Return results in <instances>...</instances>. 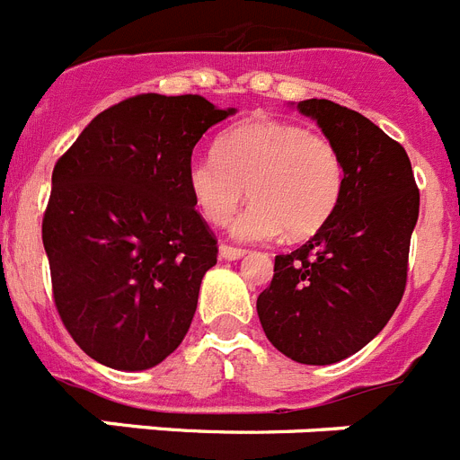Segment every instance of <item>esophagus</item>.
I'll return each mask as SVG.
<instances>
[{
  "instance_id": "esophagus-1",
  "label": "esophagus",
  "mask_w": 460,
  "mask_h": 460,
  "mask_svg": "<svg viewBox=\"0 0 460 460\" xmlns=\"http://www.w3.org/2000/svg\"><path fill=\"white\" fill-rule=\"evenodd\" d=\"M218 255H221L223 260H239L246 255V249H237V246H227V243H221V246H218Z\"/></svg>"
}]
</instances>
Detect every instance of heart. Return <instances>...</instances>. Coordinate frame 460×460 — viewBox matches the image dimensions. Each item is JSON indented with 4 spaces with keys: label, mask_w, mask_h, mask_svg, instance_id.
<instances>
[{
    "label": "heart",
    "mask_w": 460,
    "mask_h": 460,
    "mask_svg": "<svg viewBox=\"0 0 460 460\" xmlns=\"http://www.w3.org/2000/svg\"><path fill=\"white\" fill-rule=\"evenodd\" d=\"M343 180L334 142L274 117L233 126L217 154L195 158L186 172L195 207L214 226L233 217L249 190L253 205L230 227L242 242H267L283 230L292 239L315 234L339 207Z\"/></svg>",
    "instance_id": "b5f03b06"
}]
</instances>
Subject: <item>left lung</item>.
I'll return each mask as SVG.
<instances>
[{
  "label": "left lung",
  "mask_w": 460,
  "mask_h": 460,
  "mask_svg": "<svg viewBox=\"0 0 460 460\" xmlns=\"http://www.w3.org/2000/svg\"><path fill=\"white\" fill-rule=\"evenodd\" d=\"M296 110L339 149L343 193L304 246L276 255L258 318L276 350L327 367L376 339L401 304L420 189L405 149L371 119L327 99L299 101Z\"/></svg>",
  "instance_id": "8db88e82"
}]
</instances>
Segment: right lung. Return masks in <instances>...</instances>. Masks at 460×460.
Masks as SVG:
<instances>
[{
	"instance_id": "add662e5",
	"label": "right lung",
	"mask_w": 460,
	"mask_h": 460,
	"mask_svg": "<svg viewBox=\"0 0 460 460\" xmlns=\"http://www.w3.org/2000/svg\"><path fill=\"white\" fill-rule=\"evenodd\" d=\"M234 108L140 93L103 110L52 170L43 246L64 327L92 359L145 371L172 355L198 308L217 237L186 172Z\"/></svg>"
}]
</instances>
